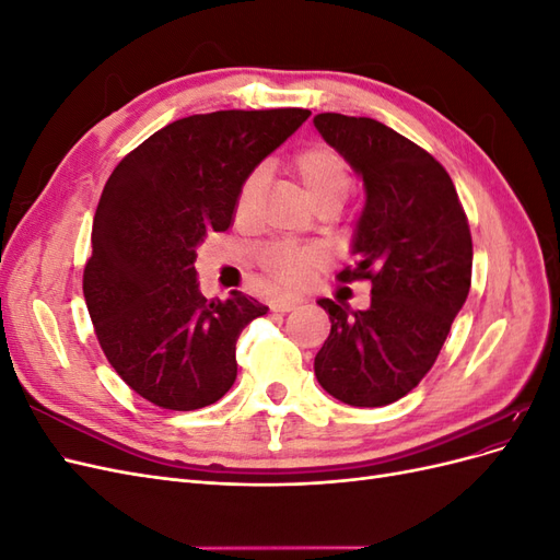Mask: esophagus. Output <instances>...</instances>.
<instances>
[{
  "mask_svg": "<svg viewBox=\"0 0 560 560\" xmlns=\"http://www.w3.org/2000/svg\"><path fill=\"white\" fill-rule=\"evenodd\" d=\"M299 299H292V296H280V299H273L270 301V311L273 313H290L299 306Z\"/></svg>",
  "mask_w": 560,
  "mask_h": 560,
  "instance_id": "1",
  "label": "esophagus"
}]
</instances>
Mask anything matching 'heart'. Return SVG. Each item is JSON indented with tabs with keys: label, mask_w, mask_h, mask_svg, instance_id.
I'll list each match as a JSON object with an SVG mask.
<instances>
[{
	"label": "heart",
	"mask_w": 560,
	"mask_h": 560,
	"mask_svg": "<svg viewBox=\"0 0 560 560\" xmlns=\"http://www.w3.org/2000/svg\"><path fill=\"white\" fill-rule=\"evenodd\" d=\"M292 171L306 186L308 198L315 208L322 206H338L341 208L343 198L350 191V171L343 156L327 144H311L303 147L292 156ZM261 191H264V173L252 171L238 186L233 202V217L238 224H252L261 208ZM322 252L311 245L296 243H270L259 249L257 261L264 268V273L278 282L294 287L301 284L311 276V270L319 264Z\"/></svg>",
	"instance_id": "1"
}]
</instances>
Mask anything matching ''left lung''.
I'll use <instances>...</instances> for the list:
<instances>
[{"instance_id":"left-lung-1","label":"left lung","mask_w":560,"mask_h":560,"mask_svg":"<svg viewBox=\"0 0 560 560\" xmlns=\"http://www.w3.org/2000/svg\"><path fill=\"white\" fill-rule=\"evenodd\" d=\"M315 128L364 182L352 235L371 306L319 299L331 331L315 354L317 383L350 406H387L425 378L471 284V233L455 186L425 149L366 116L317 114Z\"/></svg>"}]
</instances>
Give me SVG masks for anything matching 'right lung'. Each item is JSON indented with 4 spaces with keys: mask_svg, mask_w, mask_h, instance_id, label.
I'll return each mask as SVG.
<instances>
[{
    "mask_svg": "<svg viewBox=\"0 0 560 560\" xmlns=\"http://www.w3.org/2000/svg\"><path fill=\"white\" fill-rule=\"evenodd\" d=\"M311 116L226 109L167 124L114 167L100 196L83 296L118 376L171 411L222 399L238 374L235 341L268 306L198 290L196 247L233 224L238 186Z\"/></svg>",
    "mask_w": 560,
    "mask_h": 560,
    "instance_id": "obj_1",
    "label": "right lung"
}]
</instances>
